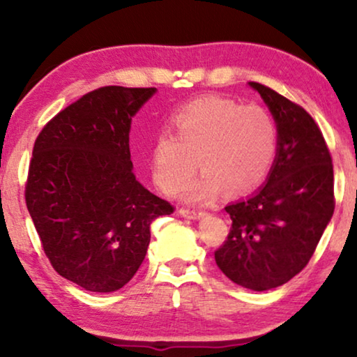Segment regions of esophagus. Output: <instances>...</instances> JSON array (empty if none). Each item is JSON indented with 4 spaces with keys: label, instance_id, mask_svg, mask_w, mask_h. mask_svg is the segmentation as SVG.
<instances>
[{
    "label": "esophagus",
    "instance_id": "obj_1",
    "mask_svg": "<svg viewBox=\"0 0 357 357\" xmlns=\"http://www.w3.org/2000/svg\"><path fill=\"white\" fill-rule=\"evenodd\" d=\"M178 214L188 219H199L204 214V211H202V209H195V208H180Z\"/></svg>",
    "mask_w": 357,
    "mask_h": 357
}]
</instances>
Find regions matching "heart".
<instances>
[{
  "mask_svg": "<svg viewBox=\"0 0 357 357\" xmlns=\"http://www.w3.org/2000/svg\"><path fill=\"white\" fill-rule=\"evenodd\" d=\"M175 135H158L151 149V174L162 193L183 190L190 203L211 202L221 192L243 195L266 177L278 148L273 116L258 105L243 107L218 96L199 97L172 116Z\"/></svg>",
  "mask_w": 357,
  "mask_h": 357,
  "instance_id": "b5f03b06",
  "label": "heart"
}]
</instances>
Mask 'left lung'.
<instances>
[{
    "instance_id": "obj_1",
    "label": "left lung",
    "mask_w": 357,
    "mask_h": 357,
    "mask_svg": "<svg viewBox=\"0 0 357 357\" xmlns=\"http://www.w3.org/2000/svg\"><path fill=\"white\" fill-rule=\"evenodd\" d=\"M248 84L276 121V158L258 192L226 206L232 226L214 260L236 284L268 291L314 255L335 211L333 164L320 128L301 105L260 82Z\"/></svg>"
}]
</instances>
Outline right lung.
Listing matches in <instances>:
<instances>
[{
    "instance_id": "1",
    "label": "right lung",
    "mask_w": 357,
    "mask_h": 357,
    "mask_svg": "<svg viewBox=\"0 0 357 357\" xmlns=\"http://www.w3.org/2000/svg\"><path fill=\"white\" fill-rule=\"evenodd\" d=\"M155 87L87 92L38 133L26 204L58 275L92 292L123 287L143 263L151 222L174 206L133 174L131 120Z\"/></svg>"
}]
</instances>
